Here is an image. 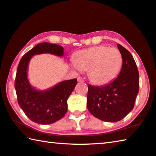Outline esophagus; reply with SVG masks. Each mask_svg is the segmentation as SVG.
Listing matches in <instances>:
<instances>
[{
	"mask_svg": "<svg viewBox=\"0 0 156 156\" xmlns=\"http://www.w3.org/2000/svg\"><path fill=\"white\" fill-rule=\"evenodd\" d=\"M77 81H79V82H83V80L81 77V76H78V77H77Z\"/></svg>",
	"mask_w": 156,
	"mask_h": 156,
	"instance_id": "esophagus-1",
	"label": "esophagus"
}]
</instances>
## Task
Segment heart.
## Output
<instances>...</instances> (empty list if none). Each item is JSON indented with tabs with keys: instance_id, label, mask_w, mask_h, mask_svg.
<instances>
[{
	"instance_id": "obj_1",
	"label": "heart",
	"mask_w": 156,
	"mask_h": 156,
	"mask_svg": "<svg viewBox=\"0 0 156 156\" xmlns=\"http://www.w3.org/2000/svg\"><path fill=\"white\" fill-rule=\"evenodd\" d=\"M73 67L76 70H88L93 83L104 86L111 83L119 75L123 63L120 51L115 48L100 45L76 52Z\"/></svg>"
}]
</instances>
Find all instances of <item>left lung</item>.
Masks as SVG:
<instances>
[{"label": "left lung", "mask_w": 156, "mask_h": 156, "mask_svg": "<svg viewBox=\"0 0 156 156\" xmlns=\"http://www.w3.org/2000/svg\"><path fill=\"white\" fill-rule=\"evenodd\" d=\"M123 58L120 73L111 83L103 86L88 84L87 108L94 117L104 122L121 120L131 112L139 92V72L132 55L117 44Z\"/></svg>", "instance_id": "8db88e82"}]
</instances>
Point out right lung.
I'll list each match as a JSON object with an SVG mask.
<instances>
[{
  "mask_svg": "<svg viewBox=\"0 0 156 156\" xmlns=\"http://www.w3.org/2000/svg\"><path fill=\"white\" fill-rule=\"evenodd\" d=\"M50 53L62 57L63 48L50 43H39L23 56L17 68L15 90L18 104L30 120L40 124L55 123L64 117L67 100L76 85V79L61 81L45 90L32 87L27 78V68L34 55Z\"/></svg>",
  "mask_w": 156,
  "mask_h": 156,
  "instance_id": "obj_1",
  "label": "right lung"
}]
</instances>
